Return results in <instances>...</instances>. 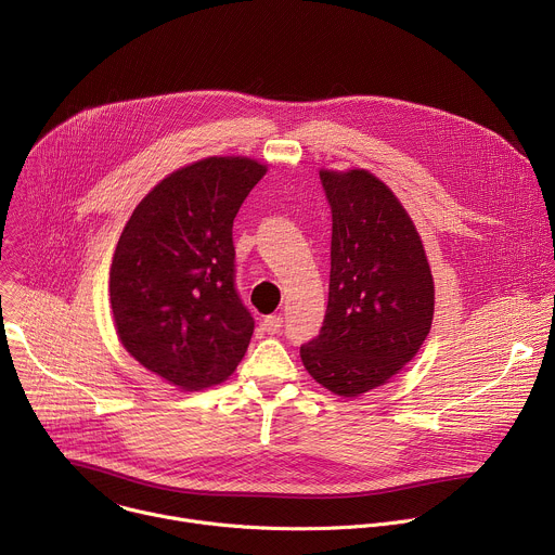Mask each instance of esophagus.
<instances>
[{
    "instance_id": "1",
    "label": "esophagus",
    "mask_w": 555,
    "mask_h": 555,
    "mask_svg": "<svg viewBox=\"0 0 555 555\" xmlns=\"http://www.w3.org/2000/svg\"><path fill=\"white\" fill-rule=\"evenodd\" d=\"M261 330L266 332V334H281V330H283V319L281 315H266L263 319V323H261Z\"/></svg>"
}]
</instances>
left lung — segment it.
Instances as JSON below:
<instances>
[{
	"mask_svg": "<svg viewBox=\"0 0 555 555\" xmlns=\"http://www.w3.org/2000/svg\"><path fill=\"white\" fill-rule=\"evenodd\" d=\"M321 182L332 206L330 300L300 358L315 382L356 398L415 358L435 285L420 234L384 182L364 169L321 171Z\"/></svg>",
	"mask_w": 555,
	"mask_h": 555,
	"instance_id": "left-lung-1",
	"label": "left lung"
}]
</instances>
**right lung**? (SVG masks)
<instances>
[{
  "label": "right lung",
  "instance_id": "right-lung-1",
  "mask_svg": "<svg viewBox=\"0 0 555 555\" xmlns=\"http://www.w3.org/2000/svg\"><path fill=\"white\" fill-rule=\"evenodd\" d=\"M268 167L206 157L160 184L131 212L109 270L122 347L167 382L199 390L242 362L255 319L234 285L232 221Z\"/></svg>",
  "mask_w": 555,
  "mask_h": 555
}]
</instances>
